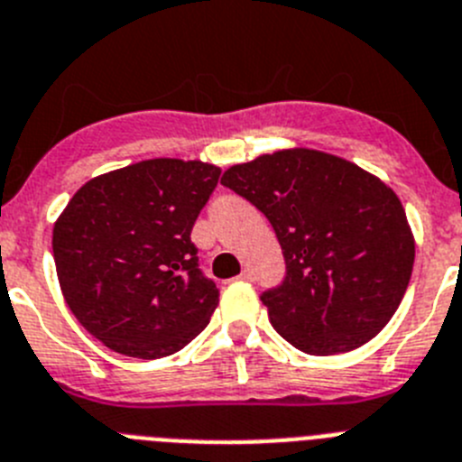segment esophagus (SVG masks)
I'll list each match as a JSON object with an SVG mask.
<instances>
[{
	"instance_id": "esophagus-1",
	"label": "esophagus",
	"mask_w": 462,
	"mask_h": 462,
	"mask_svg": "<svg viewBox=\"0 0 462 462\" xmlns=\"http://www.w3.org/2000/svg\"><path fill=\"white\" fill-rule=\"evenodd\" d=\"M239 278H241V281H253V272H251V269H244V272L239 273Z\"/></svg>"
}]
</instances>
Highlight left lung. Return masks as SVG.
Wrapping results in <instances>:
<instances>
[{
	"label": "left lung",
	"instance_id": "obj_1",
	"mask_svg": "<svg viewBox=\"0 0 462 462\" xmlns=\"http://www.w3.org/2000/svg\"><path fill=\"white\" fill-rule=\"evenodd\" d=\"M223 186L267 216L285 281L262 294L273 329L306 355L361 347L401 306L414 236L375 174L318 149H281L232 165Z\"/></svg>",
	"mask_w": 462,
	"mask_h": 462
}]
</instances>
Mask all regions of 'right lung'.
I'll list each match as a JSON object with an SVG mask.
<instances>
[{
	"mask_svg": "<svg viewBox=\"0 0 462 462\" xmlns=\"http://www.w3.org/2000/svg\"><path fill=\"white\" fill-rule=\"evenodd\" d=\"M221 168L149 159L98 174L52 230L70 313L106 347L138 359L180 352L209 324L218 288L190 241Z\"/></svg>",
	"mask_w": 462,
	"mask_h": 462,
	"instance_id": "obj_1",
	"label": "right lung"
}]
</instances>
